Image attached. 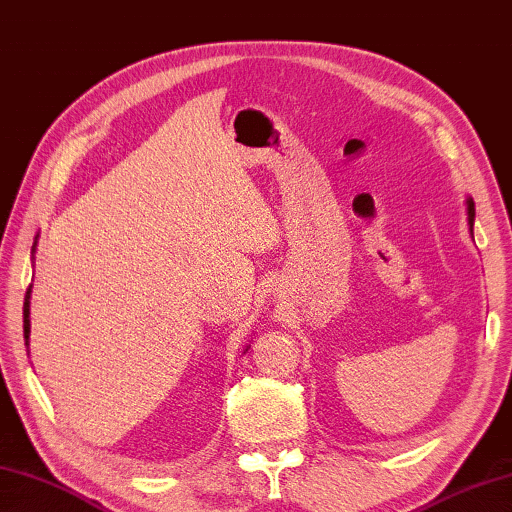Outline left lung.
Masks as SVG:
<instances>
[{"instance_id":"obj_1","label":"left lung","mask_w":512,"mask_h":512,"mask_svg":"<svg viewBox=\"0 0 512 512\" xmlns=\"http://www.w3.org/2000/svg\"><path fill=\"white\" fill-rule=\"evenodd\" d=\"M473 222H475V204H473V199H468V224H470V230H473Z\"/></svg>"}]
</instances>
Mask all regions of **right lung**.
Wrapping results in <instances>:
<instances>
[{"mask_svg": "<svg viewBox=\"0 0 512 512\" xmlns=\"http://www.w3.org/2000/svg\"><path fill=\"white\" fill-rule=\"evenodd\" d=\"M35 250V248H33ZM30 288L26 290V299H24V339H26V346H28V335H30Z\"/></svg>", "mask_w": 512, "mask_h": 512, "instance_id": "obj_1", "label": "right lung"}]
</instances>
